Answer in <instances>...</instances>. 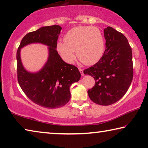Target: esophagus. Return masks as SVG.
Masks as SVG:
<instances>
[{
  "label": "esophagus",
  "mask_w": 148,
  "mask_h": 148,
  "mask_svg": "<svg viewBox=\"0 0 148 148\" xmlns=\"http://www.w3.org/2000/svg\"><path fill=\"white\" fill-rule=\"evenodd\" d=\"M78 69H79V72H80V73H81V74H82V75H84V70L82 69H81V68H79Z\"/></svg>",
  "instance_id": "34e87169"
}]
</instances>
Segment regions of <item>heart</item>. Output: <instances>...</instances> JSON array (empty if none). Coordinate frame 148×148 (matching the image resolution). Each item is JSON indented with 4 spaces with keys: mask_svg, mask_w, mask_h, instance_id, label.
Masks as SVG:
<instances>
[{
    "mask_svg": "<svg viewBox=\"0 0 148 148\" xmlns=\"http://www.w3.org/2000/svg\"><path fill=\"white\" fill-rule=\"evenodd\" d=\"M64 42L57 44V49L65 61L72 63L77 56L87 65L96 64L104 51V38L101 30L91 26L74 27L66 32Z\"/></svg>",
    "mask_w": 148,
    "mask_h": 148,
    "instance_id": "heart-1",
    "label": "heart"
}]
</instances>
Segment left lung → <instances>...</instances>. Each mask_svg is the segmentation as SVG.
Listing matches in <instances>:
<instances>
[{
  "mask_svg": "<svg viewBox=\"0 0 148 148\" xmlns=\"http://www.w3.org/2000/svg\"><path fill=\"white\" fill-rule=\"evenodd\" d=\"M106 49L99 62L84 71L95 84L87 91L95 103L108 106L121 99L133 78L132 49L126 37L111 27L104 30Z\"/></svg>",
  "mask_w": 148,
  "mask_h": 148,
  "instance_id": "obj_1",
  "label": "left lung"
}]
</instances>
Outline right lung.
<instances>
[{
    "mask_svg": "<svg viewBox=\"0 0 148 148\" xmlns=\"http://www.w3.org/2000/svg\"><path fill=\"white\" fill-rule=\"evenodd\" d=\"M59 25L42 27L25 36L17 51V80L27 97L35 104L49 109L64 106L71 99L70 87L78 82L81 74L76 66L65 62L57 51ZM33 43L48 46V61L41 70L30 73L23 66L20 56L22 47Z\"/></svg>",
    "mask_w": 148,
    "mask_h": 148,
    "instance_id": "1",
    "label": "right lung"
}]
</instances>
